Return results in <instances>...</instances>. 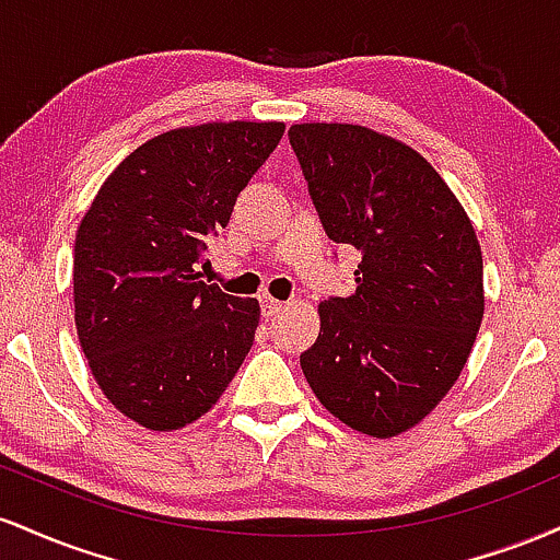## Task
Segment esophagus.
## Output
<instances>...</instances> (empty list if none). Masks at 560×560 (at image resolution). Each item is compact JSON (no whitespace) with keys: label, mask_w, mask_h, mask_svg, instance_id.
I'll list each match as a JSON object with an SVG mask.
<instances>
[{"label":"esophagus","mask_w":560,"mask_h":560,"mask_svg":"<svg viewBox=\"0 0 560 560\" xmlns=\"http://www.w3.org/2000/svg\"><path fill=\"white\" fill-rule=\"evenodd\" d=\"M260 307H262V316L271 318V316H276V313L284 311V302H279L276 298H271V294H262Z\"/></svg>","instance_id":"obj_1"}]
</instances>
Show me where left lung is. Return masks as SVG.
<instances>
[{
	"instance_id": "1",
	"label": "left lung",
	"mask_w": 560,
	"mask_h": 560,
	"mask_svg": "<svg viewBox=\"0 0 560 560\" xmlns=\"http://www.w3.org/2000/svg\"><path fill=\"white\" fill-rule=\"evenodd\" d=\"M289 141L329 240L363 255L355 292L318 305L302 374L334 419L389 440L432 413L471 355L485 318L477 231L402 141L352 124H294Z\"/></svg>"
}]
</instances>
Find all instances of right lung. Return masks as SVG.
Returning a JSON list of instances; mask_svg holds the SVG:
<instances>
[{
	"instance_id": "obj_1",
	"label": "right lung",
	"mask_w": 560,
	"mask_h": 560,
	"mask_svg": "<svg viewBox=\"0 0 560 560\" xmlns=\"http://www.w3.org/2000/svg\"><path fill=\"white\" fill-rule=\"evenodd\" d=\"M284 124L171 128L137 147L75 231V329L102 395L152 432L208 413L260 324V302L199 281L210 236Z\"/></svg>"
}]
</instances>
